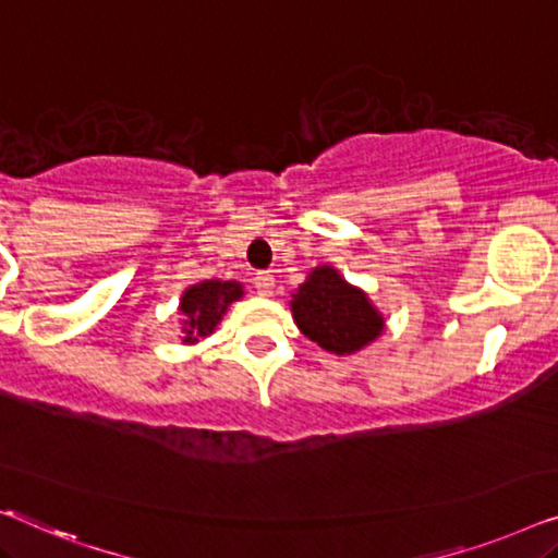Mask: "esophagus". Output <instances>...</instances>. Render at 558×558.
<instances>
[{
  "instance_id": "esophagus-1",
  "label": "esophagus",
  "mask_w": 558,
  "mask_h": 558,
  "mask_svg": "<svg viewBox=\"0 0 558 558\" xmlns=\"http://www.w3.org/2000/svg\"><path fill=\"white\" fill-rule=\"evenodd\" d=\"M253 282H255L257 293H260V295H270V293H272V288H276V278H272L268 270H260V272H255Z\"/></svg>"
}]
</instances>
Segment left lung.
I'll return each instance as SVG.
<instances>
[{
	"mask_svg": "<svg viewBox=\"0 0 558 558\" xmlns=\"http://www.w3.org/2000/svg\"><path fill=\"white\" fill-rule=\"evenodd\" d=\"M303 336L331 354H356L384 331L381 313L364 290L349 286L331 265L311 270L290 301Z\"/></svg>",
	"mask_w": 558,
	"mask_h": 558,
	"instance_id": "1",
	"label": "left lung"
}]
</instances>
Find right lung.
Listing matches in <instances>:
<instances>
[{"instance_id":"add662e5","label":"right lung","mask_w":558,"mask_h":558,"mask_svg":"<svg viewBox=\"0 0 558 558\" xmlns=\"http://www.w3.org/2000/svg\"><path fill=\"white\" fill-rule=\"evenodd\" d=\"M242 298V282L238 280H202L186 288L179 303L182 311L184 343H197L215 331L227 313V305Z\"/></svg>"}]
</instances>
